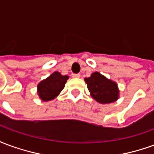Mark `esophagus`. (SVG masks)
Returning a JSON list of instances; mask_svg holds the SVG:
<instances>
[{
  "mask_svg": "<svg viewBox=\"0 0 154 154\" xmlns=\"http://www.w3.org/2000/svg\"><path fill=\"white\" fill-rule=\"evenodd\" d=\"M72 77H73V78H78V77H80V74L72 73Z\"/></svg>",
  "mask_w": 154,
  "mask_h": 154,
  "instance_id": "obj_1",
  "label": "esophagus"
}]
</instances>
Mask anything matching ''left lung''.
I'll return each mask as SVG.
<instances>
[{
  "label": "left lung",
  "instance_id": "left-lung-1",
  "mask_svg": "<svg viewBox=\"0 0 154 154\" xmlns=\"http://www.w3.org/2000/svg\"><path fill=\"white\" fill-rule=\"evenodd\" d=\"M87 88L91 97L101 104L111 103L118 99L119 90L117 84L99 72H94L88 78H85Z\"/></svg>",
  "mask_w": 154,
  "mask_h": 154
}]
</instances>
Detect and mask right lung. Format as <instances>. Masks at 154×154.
I'll list each match as a JSON object with an SVG mask.
<instances>
[{
    "instance_id": "add662e5",
    "label": "right lung",
    "mask_w": 154,
    "mask_h": 154,
    "mask_svg": "<svg viewBox=\"0 0 154 154\" xmlns=\"http://www.w3.org/2000/svg\"><path fill=\"white\" fill-rule=\"evenodd\" d=\"M68 77L55 72L38 85V96L44 101L54 99L65 87Z\"/></svg>"
}]
</instances>
